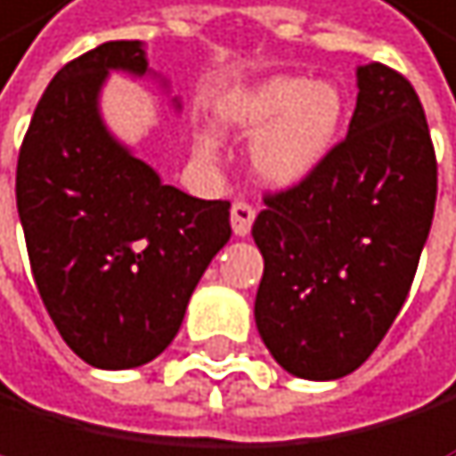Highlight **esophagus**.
Returning <instances> with one entry per match:
<instances>
[{
	"label": "esophagus",
	"mask_w": 456,
	"mask_h": 456,
	"mask_svg": "<svg viewBox=\"0 0 456 456\" xmlns=\"http://www.w3.org/2000/svg\"><path fill=\"white\" fill-rule=\"evenodd\" d=\"M252 221H255V209L247 201H235L232 204V232L238 238H247L252 230Z\"/></svg>",
	"instance_id": "esophagus-1"
}]
</instances>
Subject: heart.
<instances>
[{
  "instance_id": "b5f03b06",
  "label": "heart",
  "mask_w": 456,
  "mask_h": 456,
  "mask_svg": "<svg viewBox=\"0 0 456 456\" xmlns=\"http://www.w3.org/2000/svg\"><path fill=\"white\" fill-rule=\"evenodd\" d=\"M346 104L335 85L304 76H275L235 93L224 104V124L255 138L252 167L269 187H295L309 178L338 144ZM195 152L216 159V142L201 138Z\"/></svg>"
}]
</instances>
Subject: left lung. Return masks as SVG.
<instances>
[{
    "instance_id": "8db88e82",
    "label": "left lung",
    "mask_w": 456,
    "mask_h": 456,
    "mask_svg": "<svg viewBox=\"0 0 456 456\" xmlns=\"http://www.w3.org/2000/svg\"><path fill=\"white\" fill-rule=\"evenodd\" d=\"M264 201L252 224L261 340L295 378H346L406 304L435 218L437 159L409 78L378 61L357 68L349 135Z\"/></svg>"
}]
</instances>
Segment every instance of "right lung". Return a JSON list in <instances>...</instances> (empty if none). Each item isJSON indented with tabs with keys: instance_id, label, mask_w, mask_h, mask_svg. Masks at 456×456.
Returning <instances> with one entry per match:
<instances>
[{
	"instance_id": "right-lung-1",
	"label": "right lung",
	"mask_w": 456,
	"mask_h": 456,
	"mask_svg": "<svg viewBox=\"0 0 456 456\" xmlns=\"http://www.w3.org/2000/svg\"><path fill=\"white\" fill-rule=\"evenodd\" d=\"M113 70L147 76L144 45L104 42L53 76L19 150L16 207L64 343L95 369H135L173 343L232 230L230 201L164 183L107 130L99 95Z\"/></svg>"
}]
</instances>
